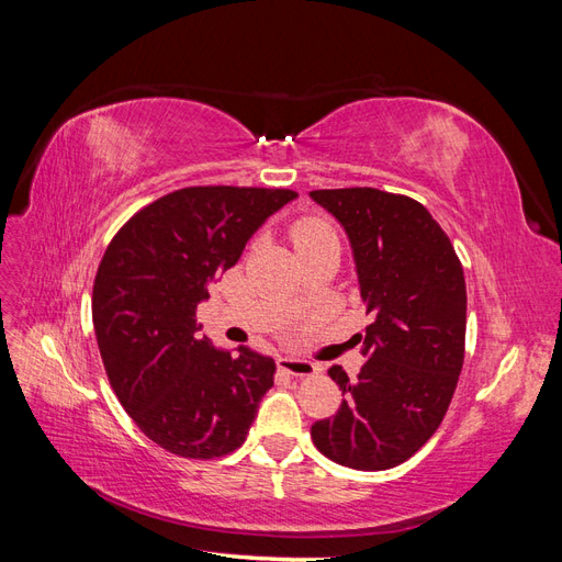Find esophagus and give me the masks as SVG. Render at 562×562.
Here are the masks:
<instances>
[{
    "mask_svg": "<svg viewBox=\"0 0 562 562\" xmlns=\"http://www.w3.org/2000/svg\"><path fill=\"white\" fill-rule=\"evenodd\" d=\"M279 368L288 375H295V378H310L316 375V363L307 361V359H295V356H279Z\"/></svg>",
    "mask_w": 562,
    "mask_h": 562,
    "instance_id": "obj_1",
    "label": "esophagus"
}]
</instances>
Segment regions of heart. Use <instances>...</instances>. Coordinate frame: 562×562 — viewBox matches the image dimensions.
Returning <instances> with one entry per match:
<instances>
[{
	"label": "heart",
	"mask_w": 562,
	"mask_h": 562,
	"mask_svg": "<svg viewBox=\"0 0 562 562\" xmlns=\"http://www.w3.org/2000/svg\"><path fill=\"white\" fill-rule=\"evenodd\" d=\"M291 239H293V246L295 250L302 255L307 252L310 248L328 241V239H337L335 236V229L330 223H326L323 217H302L297 220V223L293 225L291 229Z\"/></svg>",
	"instance_id": "obj_1"
}]
</instances>
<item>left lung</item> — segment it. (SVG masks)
Returning a JSON list of instances; mask_svg holds the SVG:
<instances>
[{"instance_id":"left-lung-1","label":"left lung","mask_w":562,"mask_h":562,"mask_svg":"<svg viewBox=\"0 0 562 562\" xmlns=\"http://www.w3.org/2000/svg\"><path fill=\"white\" fill-rule=\"evenodd\" d=\"M310 196L347 232L372 316L353 335L366 356L359 378L328 370L342 405L314 424L312 440L337 464L384 471L411 459L448 413L464 363V269L448 234L411 196L372 187Z\"/></svg>"}]
</instances>
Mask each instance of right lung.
Wrapping results in <instances>:
<instances>
[{
  "label": "right lung",
  "instance_id": "add662e5",
  "mask_svg": "<svg viewBox=\"0 0 562 562\" xmlns=\"http://www.w3.org/2000/svg\"><path fill=\"white\" fill-rule=\"evenodd\" d=\"M297 194L262 187H184L116 232L93 283V328L119 403L164 450L213 459L244 446L277 363L215 349L196 323L209 288L250 236Z\"/></svg>",
  "mask_w": 562,
  "mask_h": 562
}]
</instances>
